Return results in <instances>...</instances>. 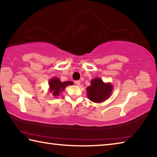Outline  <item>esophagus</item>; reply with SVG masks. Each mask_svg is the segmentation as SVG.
<instances>
[{
  "label": "esophagus",
  "mask_w": 157,
  "mask_h": 157,
  "mask_svg": "<svg viewBox=\"0 0 157 157\" xmlns=\"http://www.w3.org/2000/svg\"><path fill=\"white\" fill-rule=\"evenodd\" d=\"M75 83L77 85H78V86H79V85H80L81 82H80V81H79V80H77V81L75 82Z\"/></svg>",
  "instance_id": "esophagus-1"
}]
</instances>
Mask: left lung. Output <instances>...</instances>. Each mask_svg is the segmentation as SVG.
I'll return each mask as SVG.
<instances>
[{"mask_svg":"<svg viewBox=\"0 0 157 157\" xmlns=\"http://www.w3.org/2000/svg\"><path fill=\"white\" fill-rule=\"evenodd\" d=\"M90 83V86L86 88L87 95L90 100L99 103L109 98L113 89V86L110 84H105L98 78L93 79Z\"/></svg>","mask_w":157,"mask_h":157,"instance_id":"left-lung-1","label":"left lung"}]
</instances>
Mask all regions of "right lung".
Returning <instances> with one entry per match:
<instances>
[{
  "instance_id": "obj_1",
  "label": "right lung",
  "mask_w": 157,
  "mask_h": 157,
  "mask_svg": "<svg viewBox=\"0 0 157 157\" xmlns=\"http://www.w3.org/2000/svg\"><path fill=\"white\" fill-rule=\"evenodd\" d=\"M73 82H62L58 78H52L49 81V86H50V90L51 92L53 93V95L54 96H57L59 95V93L61 92L62 90H64L69 85L73 84Z\"/></svg>"
}]
</instances>
